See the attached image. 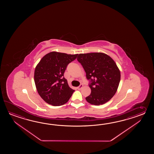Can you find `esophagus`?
Returning a JSON list of instances; mask_svg holds the SVG:
<instances>
[{"label": "esophagus", "mask_w": 154, "mask_h": 154, "mask_svg": "<svg viewBox=\"0 0 154 154\" xmlns=\"http://www.w3.org/2000/svg\"><path fill=\"white\" fill-rule=\"evenodd\" d=\"M82 87H83V85H82V84H80V85L78 87H77V88H78V90H81Z\"/></svg>", "instance_id": "esophagus-1"}]
</instances>
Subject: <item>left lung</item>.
<instances>
[{
	"mask_svg": "<svg viewBox=\"0 0 154 154\" xmlns=\"http://www.w3.org/2000/svg\"><path fill=\"white\" fill-rule=\"evenodd\" d=\"M77 60L86 72L91 90L86 97L92 105H103L115 95L121 80L120 71L115 61L103 53L80 54Z\"/></svg>",
	"mask_w": 154,
	"mask_h": 154,
	"instance_id": "1",
	"label": "left lung"
}]
</instances>
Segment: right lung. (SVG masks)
Instances as JSON below:
<instances>
[{"mask_svg": "<svg viewBox=\"0 0 154 154\" xmlns=\"http://www.w3.org/2000/svg\"><path fill=\"white\" fill-rule=\"evenodd\" d=\"M78 55L52 52L44 56L36 66L34 74L36 88L47 103L59 106L71 97L74 90L69 87L64 74Z\"/></svg>", "mask_w": 154, "mask_h": 154, "instance_id": "add662e5", "label": "right lung"}]
</instances>
